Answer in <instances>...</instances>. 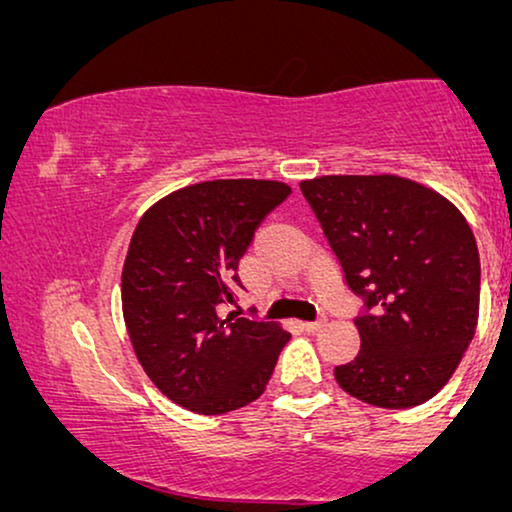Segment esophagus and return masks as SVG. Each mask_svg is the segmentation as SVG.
I'll return each instance as SVG.
<instances>
[{
  "instance_id": "obj_1",
  "label": "esophagus",
  "mask_w": 512,
  "mask_h": 512,
  "mask_svg": "<svg viewBox=\"0 0 512 512\" xmlns=\"http://www.w3.org/2000/svg\"><path fill=\"white\" fill-rule=\"evenodd\" d=\"M325 318H318V320H313V322H304V329L306 331H318V329H322L325 327Z\"/></svg>"
}]
</instances>
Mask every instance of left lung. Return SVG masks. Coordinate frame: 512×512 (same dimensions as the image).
<instances>
[{
	"instance_id": "8db88e82",
	"label": "left lung",
	"mask_w": 512,
	"mask_h": 512,
	"mask_svg": "<svg viewBox=\"0 0 512 512\" xmlns=\"http://www.w3.org/2000/svg\"><path fill=\"white\" fill-rule=\"evenodd\" d=\"M348 290L359 299L357 357L336 383L378 408H413L441 390L478 325L480 255L464 215L399 176L301 183Z\"/></svg>"
}]
</instances>
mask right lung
Instances as JSON below:
<instances>
[{
	"label": "right lung",
	"instance_id": "1",
	"mask_svg": "<svg viewBox=\"0 0 512 512\" xmlns=\"http://www.w3.org/2000/svg\"><path fill=\"white\" fill-rule=\"evenodd\" d=\"M278 181H208L146 211L122 269V313L143 371L178 406L220 415L266 390L290 334L229 313L239 259L290 197Z\"/></svg>",
	"mask_w": 512,
	"mask_h": 512
}]
</instances>
